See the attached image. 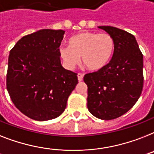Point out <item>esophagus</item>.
Returning a JSON list of instances; mask_svg holds the SVG:
<instances>
[{
  "instance_id": "1",
  "label": "esophagus",
  "mask_w": 154,
  "mask_h": 154,
  "mask_svg": "<svg viewBox=\"0 0 154 154\" xmlns=\"http://www.w3.org/2000/svg\"><path fill=\"white\" fill-rule=\"evenodd\" d=\"M83 77L84 75L82 73H77V79H78L79 81H81L83 80Z\"/></svg>"
}]
</instances>
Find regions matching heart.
<instances>
[{"instance_id": "heart-1", "label": "heart", "mask_w": 154, "mask_h": 154, "mask_svg": "<svg viewBox=\"0 0 154 154\" xmlns=\"http://www.w3.org/2000/svg\"><path fill=\"white\" fill-rule=\"evenodd\" d=\"M116 50L113 37L107 33L85 32L69 40V47L61 46L58 52L66 67L73 69L81 60L88 69L98 71L109 64Z\"/></svg>"}]
</instances>
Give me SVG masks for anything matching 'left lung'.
I'll list each match as a JSON object with an SVG mask.
<instances>
[{
    "instance_id": "1",
    "label": "left lung",
    "mask_w": 154,
    "mask_h": 154,
    "mask_svg": "<svg viewBox=\"0 0 154 154\" xmlns=\"http://www.w3.org/2000/svg\"><path fill=\"white\" fill-rule=\"evenodd\" d=\"M113 37L116 50L110 63L87 73L88 109L92 116L110 120L127 112L138 101L143 87V55L135 37L112 26H99Z\"/></svg>"
}]
</instances>
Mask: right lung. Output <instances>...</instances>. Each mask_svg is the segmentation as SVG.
<instances>
[{
    "label": "right lung",
    "mask_w": 154,
    "mask_h": 154,
    "mask_svg": "<svg viewBox=\"0 0 154 154\" xmlns=\"http://www.w3.org/2000/svg\"><path fill=\"white\" fill-rule=\"evenodd\" d=\"M64 34L39 30L22 37L10 51L7 90L16 108L35 120L61 116L78 83L77 73L61 64L58 47Z\"/></svg>",
    "instance_id": "add662e5"
}]
</instances>
